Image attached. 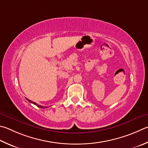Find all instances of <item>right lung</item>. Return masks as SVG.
I'll return each instance as SVG.
<instances>
[{
  "mask_svg": "<svg viewBox=\"0 0 148 148\" xmlns=\"http://www.w3.org/2000/svg\"><path fill=\"white\" fill-rule=\"evenodd\" d=\"M26 100H27L29 102H30V103H33V104H34V105H36V106H37L38 107H39V108H47V107H43V106H39V105H38L37 103H36V102H34V101H31V100H28V99H27V98H26Z\"/></svg>",
  "mask_w": 148,
  "mask_h": 148,
  "instance_id": "add662e5",
  "label": "right lung"
}]
</instances>
